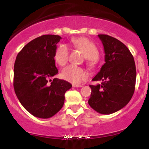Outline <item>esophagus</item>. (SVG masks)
Segmentation results:
<instances>
[{
	"mask_svg": "<svg viewBox=\"0 0 149 149\" xmlns=\"http://www.w3.org/2000/svg\"><path fill=\"white\" fill-rule=\"evenodd\" d=\"M73 86H74V87H81L82 85H79V84H73Z\"/></svg>",
	"mask_w": 149,
	"mask_h": 149,
	"instance_id": "34e87169",
	"label": "esophagus"
}]
</instances>
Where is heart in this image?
Here are the masks:
<instances>
[{"label":"heart","instance_id":"1","mask_svg":"<svg viewBox=\"0 0 149 149\" xmlns=\"http://www.w3.org/2000/svg\"><path fill=\"white\" fill-rule=\"evenodd\" d=\"M70 43L75 49L81 52L84 55L86 58L88 65L89 67H93L99 56V51L96 45L84 37L71 38ZM54 58L59 65L64 66L67 64L69 58V49L66 44H61L57 47ZM61 76L65 80L72 84H78L86 81L89 77V73L82 68L68 65L63 69Z\"/></svg>","mask_w":149,"mask_h":149}]
</instances>
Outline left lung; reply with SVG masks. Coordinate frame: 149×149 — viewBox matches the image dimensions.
Wrapping results in <instances>:
<instances>
[{
  "label": "left lung",
  "instance_id": "left-lung-1",
  "mask_svg": "<svg viewBox=\"0 0 149 149\" xmlns=\"http://www.w3.org/2000/svg\"><path fill=\"white\" fill-rule=\"evenodd\" d=\"M105 52V64L92 81L100 84L89 85L92 89L88 103L102 114H111L122 109L135 92L136 68L127 47L116 38L98 35Z\"/></svg>",
  "mask_w": 149,
  "mask_h": 149
}]
</instances>
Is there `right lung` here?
<instances>
[{
    "label": "right lung",
    "mask_w": 149,
    "mask_h": 149,
    "mask_svg": "<svg viewBox=\"0 0 149 149\" xmlns=\"http://www.w3.org/2000/svg\"><path fill=\"white\" fill-rule=\"evenodd\" d=\"M61 37L44 35L26 44L14 67V89L22 106L33 116L52 117L63 108L69 82L51 78L58 73L54 52ZM49 81H52L49 83Z\"/></svg>",
    "instance_id": "add662e5"
}]
</instances>
